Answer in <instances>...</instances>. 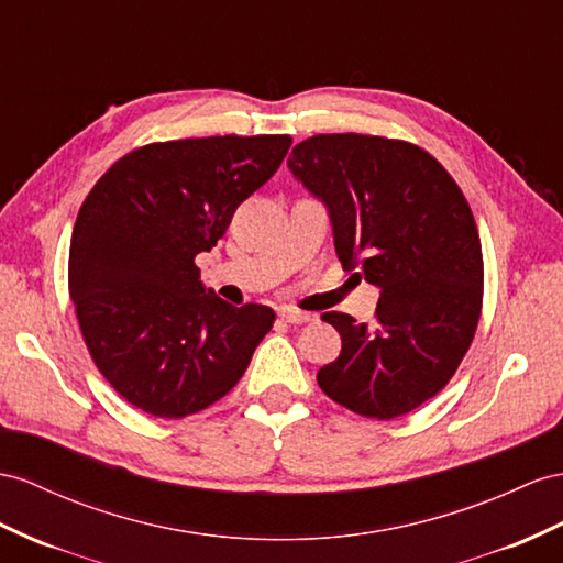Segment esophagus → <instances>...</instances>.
Returning <instances> with one entry per match:
<instances>
[{
  "label": "esophagus",
  "mask_w": 563,
  "mask_h": 563,
  "mask_svg": "<svg viewBox=\"0 0 563 563\" xmlns=\"http://www.w3.org/2000/svg\"><path fill=\"white\" fill-rule=\"evenodd\" d=\"M278 313H280V319H283L285 323H292V325L313 321V316H311V313H307V311H297V309H290V307H283Z\"/></svg>",
  "instance_id": "esophagus-1"
}]
</instances>
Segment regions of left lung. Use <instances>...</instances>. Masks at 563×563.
<instances>
[{"label": "left lung", "instance_id": "obj_1", "mask_svg": "<svg viewBox=\"0 0 563 563\" xmlns=\"http://www.w3.org/2000/svg\"><path fill=\"white\" fill-rule=\"evenodd\" d=\"M287 166L328 207L344 268L380 287L376 323L328 311L342 352L321 390L390 421L435 397L468 352L483 307V250L464 192L405 140L333 133L299 142Z\"/></svg>", "mask_w": 563, "mask_h": 563}]
</instances>
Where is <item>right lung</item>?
<instances>
[{
    "mask_svg": "<svg viewBox=\"0 0 563 563\" xmlns=\"http://www.w3.org/2000/svg\"><path fill=\"white\" fill-rule=\"evenodd\" d=\"M290 135L152 142L121 156L85 197L68 292L99 373L125 401L185 419L228 395L276 313L205 290L195 256L278 170Z\"/></svg>",
    "mask_w": 563,
    "mask_h": 563,
    "instance_id": "add662e5",
    "label": "right lung"
}]
</instances>
